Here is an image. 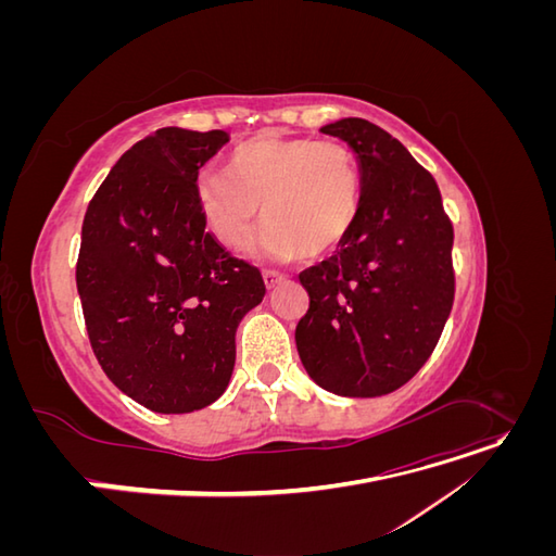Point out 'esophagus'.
Wrapping results in <instances>:
<instances>
[{"label": "esophagus", "mask_w": 556, "mask_h": 556, "mask_svg": "<svg viewBox=\"0 0 556 556\" xmlns=\"http://www.w3.org/2000/svg\"><path fill=\"white\" fill-rule=\"evenodd\" d=\"M262 278H264L266 290H274L276 285H278L285 276H282V274H278V271H264V274H262Z\"/></svg>", "instance_id": "1"}]
</instances>
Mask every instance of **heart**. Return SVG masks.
I'll return each instance as SVG.
<instances>
[{"mask_svg": "<svg viewBox=\"0 0 556 556\" xmlns=\"http://www.w3.org/2000/svg\"><path fill=\"white\" fill-rule=\"evenodd\" d=\"M194 197L220 245L241 248L262 208L264 255L317 260L355 225L362 176L341 141L255 137L231 150L225 174H201Z\"/></svg>", "mask_w": 556, "mask_h": 556, "instance_id": "b5f03b06", "label": "heart"}]
</instances>
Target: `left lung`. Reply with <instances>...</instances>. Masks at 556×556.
Returning <instances> with one entry per match:
<instances>
[{"instance_id": "8db88e82", "label": "left lung", "mask_w": 556, "mask_h": 556, "mask_svg": "<svg viewBox=\"0 0 556 556\" xmlns=\"http://www.w3.org/2000/svg\"><path fill=\"white\" fill-rule=\"evenodd\" d=\"M319 131L355 153L362 201L341 250L299 276L311 306L296 350L323 390L382 396L406 384L441 339L454 301L452 223L433 176L392 134L362 117Z\"/></svg>"}]
</instances>
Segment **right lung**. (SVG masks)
Masks as SVG:
<instances>
[{"mask_svg":"<svg viewBox=\"0 0 556 556\" xmlns=\"http://www.w3.org/2000/svg\"><path fill=\"white\" fill-rule=\"evenodd\" d=\"M223 129L162 127L115 162L80 231L76 285L97 362L148 410L211 406L237 362V327L264 299L255 266L206 231L194 185Z\"/></svg>","mask_w":556,"mask_h":556,"instance_id":"right-lung-1","label":"right lung"}]
</instances>
